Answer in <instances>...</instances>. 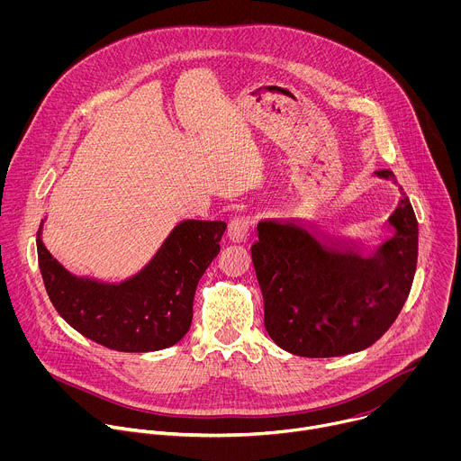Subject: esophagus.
<instances>
[{
    "label": "esophagus",
    "mask_w": 461,
    "mask_h": 461,
    "mask_svg": "<svg viewBox=\"0 0 461 461\" xmlns=\"http://www.w3.org/2000/svg\"><path fill=\"white\" fill-rule=\"evenodd\" d=\"M249 219L248 217H237L233 219L230 224H228V231H226V237L230 242H244L246 237H248V231H249Z\"/></svg>",
    "instance_id": "esophagus-1"
}]
</instances>
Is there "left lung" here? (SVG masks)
I'll use <instances>...</instances> for the list:
<instances>
[{
  "instance_id": "8db88e82",
  "label": "left lung",
  "mask_w": 461,
  "mask_h": 461,
  "mask_svg": "<svg viewBox=\"0 0 461 461\" xmlns=\"http://www.w3.org/2000/svg\"><path fill=\"white\" fill-rule=\"evenodd\" d=\"M375 176L396 182L390 169ZM386 222L393 235L370 253L297 222L257 224L251 258L267 332L277 347L303 357H336L368 348L388 330L418 262V221L403 191Z\"/></svg>"
}]
</instances>
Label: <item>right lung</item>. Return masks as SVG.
I'll list each match as a JSON object with an SVG mask.
<instances>
[{
    "instance_id": "1",
    "label": "right lung",
    "mask_w": 461,
    "mask_h": 461,
    "mask_svg": "<svg viewBox=\"0 0 461 461\" xmlns=\"http://www.w3.org/2000/svg\"><path fill=\"white\" fill-rule=\"evenodd\" d=\"M36 237L45 290L56 312L87 339L118 352H155L178 343L193 319L196 285L221 251L222 221L178 222L148 265L122 281L75 276Z\"/></svg>"
}]
</instances>
